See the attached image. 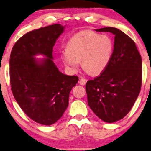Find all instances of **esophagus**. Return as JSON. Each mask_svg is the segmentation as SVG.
<instances>
[{
  "label": "esophagus",
  "mask_w": 151,
  "mask_h": 151,
  "mask_svg": "<svg viewBox=\"0 0 151 151\" xmlns=\"http://www.w3.org/2000/svg\"><path fill=\"white\" fill-rule=\"evenodd\" d=\"M87 83V80L85 78H80V81L79 83L82 85H85Z\"/></svg>",
  "instance_id": "obj_1"
}]
</instances>
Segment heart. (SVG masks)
<instances>
[{
  "label": "heart",
  "mask_w": 151,
  "mask_h": 151,
  "mask_svg": "<svg viewBox=\"0 0 151 151\" xmlns=\"http://www.w3.org/2000/svg\"><path fill=\"white\" fill-rule=\"evenodd\" d=\"M113 50V43L109 36L85 31L68 40L66 48L60 50V57L70 72L77 71L81 60L83 69L92 75H98L106 68Z\"/></svg>",
  "instance_id": "heart-1"
}]
</instances>
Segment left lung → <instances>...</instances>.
I'll return each mask as SVG.
<instances>
[{"mask_svg": "<svg viewBox=\"0 0 151 151\" xmlns=\"http://www.w3.org/2000/svg\"><path fill=\"white\" fill-rule=\"evenodd\" d=\"M115 35L114 49L106 68L85 85L89 106L106 122L122 119L129 112L141 90L142 61L135 42L116 28L96 29Z\"/></svg>", "mask_w": 151, "mask_h": 151, "instance_id": "1", "label": "left lung"}]
</instances>
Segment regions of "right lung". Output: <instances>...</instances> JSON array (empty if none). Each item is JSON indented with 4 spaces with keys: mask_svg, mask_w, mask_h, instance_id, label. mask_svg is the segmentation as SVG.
I'll return each instance as SVG.
<instances>
[{
    "mask_svg": "<svg viewBox=\"0 0 151 151\" xmlns=\"http://www.w3.org/2000/svg\"><path fill=\"white\" fill-rule=\"evenodd\" d=\"M65 27L56 24L28 32L13 46L10 57V81L13 96L31 120L51 125L68 106L70 90L78 81L76 76L59 71L52 59L56 40ZM38 54L46 58L39 61Z\"/></svg>",
    "mask_w": 151,
    "mask_h": 151,
    "instance_id": "obj_1",
    "label": "right lung"
}]
</instances>
